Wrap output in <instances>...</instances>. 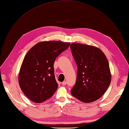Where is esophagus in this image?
Segmentation results:
<instances>
[{"mask_svg": "<svg viewBox=\"0 0 129 129\" xmlns=\"http://www.w3.org/2000/svg\"><path fill=\"white\" fill-rule=\"evenodd\" d=\"M62 85H66V84H67V82H66V81H63V82H62Z\"/></svg>", "mask_w": 129, "mask_h": 129, "instance_id": "obj_1", "label": "esophagus"}]
</instances>
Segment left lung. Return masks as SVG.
Returning a JSON list of instances; mask_svg holds the SVG:
<instances>
[{
  "label": "left lung",
  "mask_w": 129,
  "mask_h": 129,
  "mask_svg": "<svg viewBox=\"0 0 129 129\" xmlns=\"http://www.w3.org/2000/svg\"><path fill=\"white\" fill-rule=\"evenodd\" d=\"M72 54L77 67V77L71 94L85 103H91L105 93L111 81L109 61L95 46L72 42Z\"/></svg>",
  "instance_id": "obj_1"
}]
</instances>
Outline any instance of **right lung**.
I'll list each match as a JSON object with an SVG mask.
<instances>
[{
	"label": "right lung",
	"instance_id": "add662e5",
	"mask_svg": "<svg viewBox=\"0 0 129 129\" xmlns=\"http://www.w3.org/2000/svg\"><path fill=\"white\" fill-rule=\"evenodd\" d=\"M70 45V42L60 41H41L28 51L20 67L18 82L29 99L40 103L53 95L58 87L54 73V61Z\"/></svg>",
	"mask_w": 129,
	"mask_h": 129
}]
</instances>
